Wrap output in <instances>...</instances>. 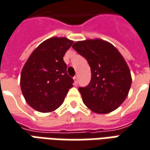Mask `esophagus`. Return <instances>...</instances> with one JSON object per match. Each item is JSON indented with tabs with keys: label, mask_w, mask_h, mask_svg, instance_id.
I'll return each mask as SVG.
<instances>
[{
	"label": "esophagus",
	"mask_w": 150,
	"mask_h": 150,
	"mask_svg": "<svg viewBox=\"0 0 150 150\" xmlns=\"http://www.w3.org/2000/svg\"><path fill=\"white\" fill-rule=\"evenodd\" d=\"M74 82H75V84L76 85L77 83H78V76L77 75H75V77H74Z\"/></svg>",
	"instance_id": "esophagus-1"
}]
</instances>
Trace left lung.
Listing matches in <instances>:
<instances>
[{
	"mask_svg": "<svg viewBox=\"0 0 150 150\" xmlns=\"http://www.w3.org/2000/svg\"><path fill=\"white\" fill-rule=\"evenodd\" d=\"M72 47L91 68L88 85L79 88L83 103L97 114L116 110L125 100L132 84L129 67L121 53L100 39L77 41Z\"/></svg>",
	"mask_w": 150,
	"mask_h": 150,
	"instance_id": "1",
	"label": "left lung"
}]
</instances>
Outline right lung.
I'll list each match as a JSON object with an SVG mask.
<instances>
[{"label":"right lung","mask_w":150,"mask_h":150,"mask_svg":"<svg viewBox=\"0 0 150 150\" xmlns=\"http://www.w3.org/2000/svg\"><path fill=\"white\" fill-rule=\"evenodd\" d=\"M73 41L52 37L41 43L26 62L21 72L20 86L28 104L42 113L55 110L63 103L73 79L63 60Z\"/></svg>","instance_id":"right-lung-1"}]
</instances>
